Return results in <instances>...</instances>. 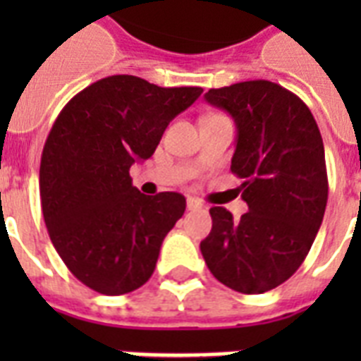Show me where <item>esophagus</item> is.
I'll use <instances>...</instances> for the list:
<instances>
[{
    "label": "esophagus",
    "mask_w": 361,
    "mask_h": 361,
    "mask_svg": "<svg viewBox=\"0 0 361 361\" xmlns=\"http://www.w3.org/2000/svg\"><path fill=\"white\" fill-rule=\"evenodd\" d=\"M187 208H189V209H202V208H204V204L200 202L198 198L189 197V198H187Z\"/></svg>",
    "instance_id": "esophagus-1"
}]
</instances>
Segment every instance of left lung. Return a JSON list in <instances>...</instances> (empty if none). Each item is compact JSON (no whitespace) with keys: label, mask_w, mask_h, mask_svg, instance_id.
Masks as SVG:
<instances>
[{"label":"left lung","mask_w":361,"mask_h":361,"mask_svg":"<svg viewBox=\"0 0 361 361\" xmlns=\"http://www.w3.org/2000/svg\"><path fill=\"white\" fill-rule=\"evenodd\" d=\"M204 99L236 123L231 170L243 180L249 212L234 219L209 209L212 232L200 251L217 281L241 294L285 283L307 257L328 202L324 144L311 110L269 80L209 90Z\"/></svg>","instance_id":"1"}]
</instances>
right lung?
<instances>
[{
	"mask_svg": "<svg viewBox=\"0 0 361 361\" xmlns=\"http://www.w3.org/2000/svg\"><path fill=\"white\" fill-rule=\"evenodd\" d=\"M200 93L114 75L82 90L54 121L39 170L42 215L65 266L92 290L120 296L152 277L185 197L142 195L129 169L152 157Z\"/></svg>",
	"mask_w": 361,
	"mask_h": 361,
	"instance_id": "right-lung-1",
	"label": "right lung"
}]
</instances>
